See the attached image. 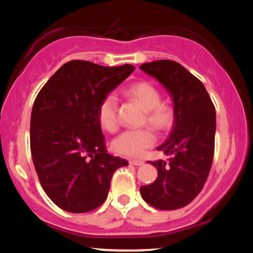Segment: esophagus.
<instances>
[{"instance_id":"esophagus-1","label":"esophagus","mask_w":253,"mask_h":253,"mask_svg":"<svg viewBox=\"0 0 253 253\" xmlns=\"http://www.w3.org/2000/svg\"><path fill=\"white\" fill-rule=\"evenodd\" d=\"M129 163L132 165H135V166H140V165L144 164V162L140 161V160H130Z\"/></svg>"}]
</instances>
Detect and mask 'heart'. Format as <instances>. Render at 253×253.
I'll use <instances>...</instances> for the list:
<instances>
[{
    "label": "heart",
    "instance_id": "1",
    "mask_svg": "<svg viewBox=\"0 0 253 253\" xmlns=\"http://www.w3.org/2000/svg\"><path fill=\"white\" fill-rule=\"evenodd\" d=\"M126 95L142 106L145 110L144 122L156 130L164 132L173 127L176 113L173 105L162 101V93L149 81H137L125 90ZM98 121L102 129L109 132L117 130L119 126L118 101L114 95L105 96L98 106ZM156 144V135L151 127L128 129L114 139V151L128 157L143 156L148 148Z\"/></svg>",
    "mask_w": 253,
    "mask_h": 253
}]
</instances>
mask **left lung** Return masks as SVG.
I'll use <instances>...</instances> for the list:
<instances>
[{"instance_id":"8db88e82","label":"left lung","mask_w":253,"mask_h":253,"mask_svg":"<svg viewBox=\"0 0 253 253\" xmlns=\"http://www.w3.org/2000/svg\"><path fill=\"white\" fill-rule=\"evenodd\" d=\"M164 85L174 102L173 130L158 151L172 155L155 161L157 178L140 186L144 201L158 210H177L191 203L202 190L214 156L215 107L199 80L172 60H157L139 67Z\"/></svg>"}]
</instances>
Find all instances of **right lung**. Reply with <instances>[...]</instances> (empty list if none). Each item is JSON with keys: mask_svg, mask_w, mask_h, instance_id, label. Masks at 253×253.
Listing matches in <instances>:
<instances>
[{"mask_svg": "<svg viewBox=\"0 0 253 253\" xmlns=\"http://www.w3.org/2000/svg\"><path fill=\"white\" fill-rule=\"evenodd\" d=\"M134 70L131 65L71 60L38 93L30 147L41 186L60 209L85 213L99 208L115 170L128 165L107 154L97 111L102 98Z\"/></svg>", "mask_w": 253, "mask_h": 253, "instance_id": "add662e5", "label": "right lung"}]
</instances>
